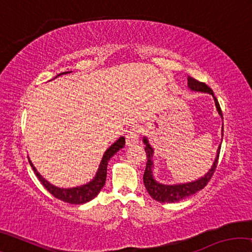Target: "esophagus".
Segmentation results:
<instances>
[{"label": "esophagus", "instance_id": "obj_1", "mask_svg": "<svg viewBox=\"0 0 252 252\" xmlns=\"http://www.w3.org/2000/svg\"><path fill=\"white\" fill-rule=\"evenodd\" d=\"M126 143L127 147H133L139 143V134L135 127H132L126 135Z\"/></svg>", "mask_w": 252, "mask_h": 252}]
</instances>
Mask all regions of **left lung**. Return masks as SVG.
<instances>
[{
	"label": "left lung",
	"mask_w": 252,
	"mask_h": 252,
	"mask_svg": "<svg viewBox=\"0 0 252 252\" xmlns=\"http://www.w3.org/2000/svg\"><path fill=\"white\" fill-rule=\"evenodd\" d=\"M188 87H189L192 91L206 92V93H209V94H211L213 96V99H215L216 108L218 110V113L220 114L221 118H222V111L220 109L219 102L217 100L215 94H213V91L206 83L199 82L198 80L191 78V76H188ZM221 135L223 136V126H222V133H221ZM143 142L146 144L144 150H146L147 158H148L146 171H144V174H143V182H144V186H146L148 193L151 195V198H153L159 202H168V203L178 202L182 199L188 198L190 197V195L197 193L198 191L203 189V188L207 186V183L210 181L213 173L216 171L217 164H218L220 147L218 149V151H217V158L215 162H213V165L204 177L200 178L198 180L192 181V182L180 183V185H162V183L157 182L155 179H153V174H152L153 149L151 148L150 144H149L147 138H143Z\"/></svg>",
	"instance_id": "8db88e82"
}]
</instances>
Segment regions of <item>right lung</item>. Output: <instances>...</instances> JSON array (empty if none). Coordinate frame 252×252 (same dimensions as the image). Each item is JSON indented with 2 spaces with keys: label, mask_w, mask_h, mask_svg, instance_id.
<instances>
[{
  "label": "right lung",
  "mask_w": 252,
  "mask_h": 252,
  "mask_svg": "<svg viewBox=\"0 0 252 252\" xmlns=\"http://www.w3.org/2000/svg\"><path fill=\"white\" fill-rule=\"evenodd\" d=\"M65 73H69V72H63V73H60L59 75L65 74ZM125 144H126V140L123 136H121L120 139H118L117 141L104 152L103 158H102L101 160L100 167L97 169V172L95 174V177L93 178V180L87 183V185H83L81 187H75V188H70V189H63V188L61 189V188H58V187H54L53 185H51V183L46 181L44 178L41 177V174L36 171L35 168H34L32 162L30 160L29 162L30 164H31L34 173L36 174L37 179L40 180V182L43 185V187L51 194L54 195L55 198L71 204H83L85 202L91 201L92 199H94L96 195L99 194L101 189L105 185L106 165H108L109 160L111 159V157H113V155H116L120 149L125 147Z\"/></svg>",
  "instance_id": "1"
}]
</instances>
